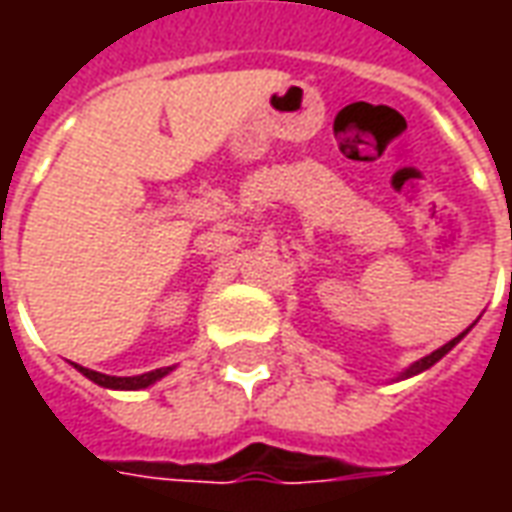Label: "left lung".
<instances>
[{
  "label": "left lung",
  "instance_id": "left-lung-1",
  "mask_svg": "<svg viewBox=\"0 0 512 512\" xmlns=\"http://www.w3.org/2000/svg\"><path fill=\"white\" fill-rule=\"evenodd\" d=\"M466 332H469V329H466ZM466 332H463V334H466ZM463 334H458V337H455V340H450V343H447V345H441L439 351H433V354L425 356V359H419V362H414V365L408 367L406 373H403V378H408V376H417V373H422V370H428L430 365H436V362H439L441 356L447 354V351H452V345L458 343V340H461Z\"/></svg>",
  "mask_w": 512,
  "mask_h": 512
}]
</instances>
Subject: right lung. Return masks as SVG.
<instances>
[{"instance_id": "right-lung-1", "label": "right lung", "mask_w": 512, "mask_h": 512, "mask_svg": "<svg viewBox=\"0 0 512 512\" xmlns=\"http://www.w3.org/2000/svg\"><path fill=\"white\" fill-rule=\"evenodd\" d=\"M76 370L87 376L90 381H95L98 386H106V389H145V386L156 384L158 378H164L172 370V367H161V370H150V373H142V376H128V378H117V376H104V373H95V370H87V367L76 365Z\"/></svg>"}]
</instances>
